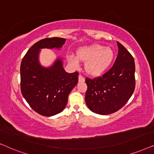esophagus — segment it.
<instances>
[{
	"label": "esophagus",
	"mask_w": 154,
	"mask_h": 154,
	"mask_svg": "<svg viewBox=\"0 0 154 154\" xmlns=\"http://www.w3.org/2000/svg\"><path fill=\"white\" fill-rule=\"evenodd\" d=\"M78 79H79V82H84L85 81V77H83L82 75H79Z\"/></svg>",
	"instance_id": "esophagus-1"
}]
</instances>
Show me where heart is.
I'll return each instance as SVG.
<instances>
[{
	"label": "heart",
	"instance_id": "heart-1",
	"mask_svg": "<svg viewBox=\"0 0 154 154\" xmlns=\"http://www.w3.org/2000/svg\"><path fill=\"white\" fill-rule=\"evenodd\" d=\"M67 58L75 66H78L79 61L85 63V70L89 75L99 76L109 68L113 60L114 52L110 47L94 44L79 47L76 56L70 54Z\"/></svg>",
	"mask_w": 154,
	"mask_h": 154
}]
</instances>
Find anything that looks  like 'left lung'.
<instances>
[{"mask_svg": "<svg viewBox=\"0 0 154 154\" xmlns=\"http://www.w3.org/2000/svg\"><path fill=\"white\" fill-rule=\"evenodd\" d=\"M118 55L113 65L102 77L85 79V101L92 112L109 115L125 105L135 88V64L130 52L117 42Z\"/></svg>", "mask_w": 154, "mask_h": 154, "instance_id": "obj_1", "label": "left lung"}]
</instances>
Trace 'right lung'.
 <instances>
[{
  "label": "right lung",
  "mask_w": 154,
  "mask_h": 154,
  "mask_svg": "<svg viewBox=\"0 0 154 154\" xmlns=\"http://www.w3.org/2000/svg\"><path fill=\"white\" fill-rule=\"evenodd\" d=\"M65 41L59 37L38 41L29 49L22 60V96L30 107L42 116L50 117L62 112L67 105L69 94L78 82L79 73L66 72L61 58H57L48 67L39 63L41 49H60Z\"/></svg>",
  "instance_id": "add662e5"
}]
</instances>
